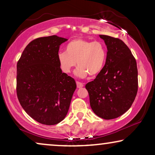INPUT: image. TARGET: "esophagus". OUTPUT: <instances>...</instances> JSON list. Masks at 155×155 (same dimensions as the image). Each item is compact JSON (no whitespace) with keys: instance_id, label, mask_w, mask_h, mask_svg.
I'll return each instance as SVG.
<instances>
[{"instance_id":"obj_1","label":"esophagus","mask_w":155,"mask_h":155,"mask_svg":"<svg viewBox=\"0 0 155 155\" xmlns=\"http://www.w3.org/2000/svg\"><path fill=\"white\" fill-rule=\"evenodd\" d=\"M76 84H77V87H78V88H82V87L84 86L83 83H82V82H78V81L76 82Z\"/></svg>"}]
</instances>
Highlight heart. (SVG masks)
I'll return each instance as SVG.
<instances>
[{"mask_svg":"<svg viewBox=\"0 0 155 155\" xmlns=\"http://www.w3.org/2000/svg\"><path fill=\"white\" fill-rule=\"evenodd\" d=\"M61 71L68 74L77 65L78 77L84 78L90 75H98L104 67L107 49L100 41H92L76 39L65 46V51H61L57 56Z\"/></svg>","mask_w":155,"mask_h":155,"instance_id":"b5f03b06","label":"heart"}]
</instances>
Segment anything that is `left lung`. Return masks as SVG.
I'll list each match as a JSON object with an SVG mask.
<instances>
[{"instance_id":"1","label":"left lung","mask_w":155,"mask_h":155,"mask_svg":"<svg viewBox=\"0 0 155 155\" xmlns=\"http://www.w3.org/2000/svg\"><path fill=\"white\" fill-rule=\"evenodd\" d=\"M107 48L102 71L85 88L94 113L104 119L121 116L132 106L137 92L136 61L122 40L99 35Z\"/></svg>"}]
</instances>
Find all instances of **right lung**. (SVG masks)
Instances as JSON below:
<instances>
[{
    "mask_svg": "<svg viewBox=\"0 0 155 155\" xmlns=\"http://www.w3.org/2000/svg\"><path fill=\"white\" fill-rule=\"evenodd\" d=\"M67 39L56 35L31 41L17 64V95L25 112L37 122L56 125L68 111L76 83L61 71L59 47Z\"/></svg>",
    "mask_w": 155,
    "mask_h": 155,
    "instance_id": "add662e5",
    "label": "right lung"
}]
</instances>
